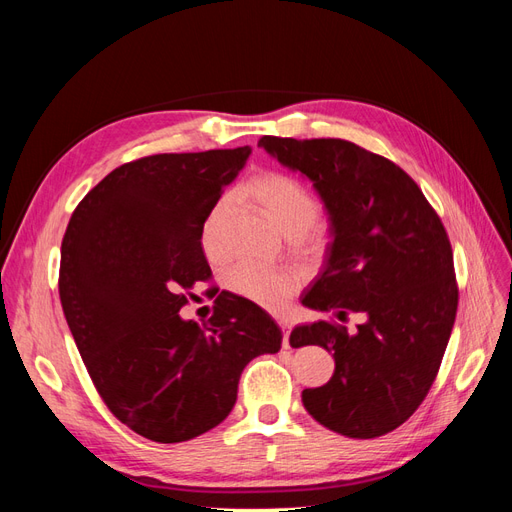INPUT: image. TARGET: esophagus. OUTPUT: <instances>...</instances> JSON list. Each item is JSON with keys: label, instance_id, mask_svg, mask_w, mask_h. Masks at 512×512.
Instances as JSON below:
<instances>
[{"label": "esophagus", "instance_id": "obj_1", "mask_svg": "<svg viewBox=\"0 0 512 512\" xmlns=\"http://www.w3.org/2000/svg\"><path fill=\"white\" fill-rule=\"evenodd\" d=\"M277 324H280V329L284 331V342H282V346L288 350L290 348V342H288V335H290V327H292V322L288 320V318H284V316H280L277 318Z\"/></svg>", "mask_w": 512, "mask_h": 512}]
</instances>
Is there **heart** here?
I'll return each instance as SVG.
<instances>
[{
  "mask_svg": "<svg viewBox=\"0 0 512 512\" xmlns=\"http://www.w3.org/2000/svg\"><path fill=\"white\" fill-rule=\"evenodd\" d=\"M245 194L265 211L267 218L284 237L307 247L322 243V230L314 224L318 203L301 181L284 173H262L245 183ZM228 215L226 200H218L200 224V250L209 260L224 258V222ZM303 273L294 267H258L239 265L226 275V286L239 297L267 309H282L299 290Z\"/></svg>",
  "mask_w": 512,
  "mask_h": 512,
  "instance_id": "b5f03b06",
  "label": "heart"
}]
</instances>
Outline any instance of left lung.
I'll return each mask as SVG.
<instances>
[{
  "mask_svg": "<svg viewBox=\"0 0 512 512\" xmlns=\"http://www.w3.org/2000/svg\"><path fill=\"white\" fill-rule=\"evenodd\" d=\"M265 149L312 181L331 243L301 297L316 312H348V333L329 320L297 324L290 346L316 344L335 359L331 380L305 389V410L348 438H378L406 423L429 393L457 314L453 250L421 188L391 160L342 138L262 136Z\"/></svg>",
  "mask_w": 512,
  "mask_h": 512,
  "instance_id": "left-lung-1",
  "label": "left lung"
}]
</instances>
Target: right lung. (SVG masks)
Wrapping results in <instances>:
<instances>
[{
    "mask_svg": "<svg viewBox=\"0 0 512 512\" xmlns=\"http://www.w3.org/2000/svg\"><path fill=\"white\" fill-rule=\"evenodd\" d=\"M252 147L160 153L108 173L61 241L59 297L100 397L153 442L192 440L237 401L243 367L282 348L260 305L222 292L209 322L183 320L185 292L209 280L200 224Z\"/></svg>",
    "mask_w": 512,
    "mask_h": 512,
    "instance_id": "1",
    "label": "right lung"
}]
</instances>
